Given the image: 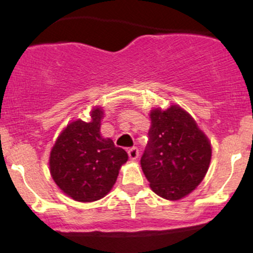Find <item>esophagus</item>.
Listing matches in <instances>:
<instances>
[{
  "label": "esophagus",
  "mask_w": 253,
  "mask_h": 253,
  "mask_svg": "<svg viewBox=\"0 0 253 253\" xmlns=\"http://www.w3.org/2000/svg\"><path fill=\"white\" fill-rule=\"evenodd\" d=\"M139 156V150L136 147H132V149L128 150V157L130 161H135Z\"/></svg>",
  "instance_id": "esophagus-1"
}]
</instances>
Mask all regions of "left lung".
Here are the masks:
<instances>
[{"label": "left lung", "mask_w": 253, "mask_h": 253, "mask_svg": "<svg viewBox=\"0 0 253 253\" xmlns=\"http://www.w3.org/2000/svg\"><path fill=\"white\" fill-rule=\"evenodd\" d=\"M149 143L140 159L150 188L177 201L189 195L207 173L211 145L189 113L178 104L150 112Z\"/></svg>", "instance_id": "obj_1"}]
</instances>
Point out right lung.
<instances>
[{
  "label": "right lung",
  "mask_w": 253,
  "mask_h": 253,
  "mask_svg": "<svg viewBox=\"0 0 253 253\" xmlns=\"http://www.w3.org/2000/svg\"><path fill=\"white\" fill-rule=\"evenodd\" d=\"M103 109L94 107L90 121L77 119L58 135L50 153V172L60 190L78 202L102 199L128 159L124 149L101 135Z\"/></svg>",
  "instance_id": "obj_1"
}]
</instances>
